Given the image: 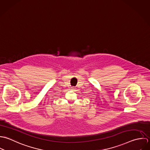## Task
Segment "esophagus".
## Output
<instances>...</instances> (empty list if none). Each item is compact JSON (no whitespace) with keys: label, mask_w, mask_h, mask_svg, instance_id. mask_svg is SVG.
<instances>
[{"label":"esophagus","mask_w":150,"mask_h":150,"mask_svg":"<svg viewBox=\"0 0 150 150\" xmlns=\"http://www.w3.org/2000/svg\"><path fill=\"white\" fill-rule=\"evenodd\" d=\"M74 89H75V88H74V87H72V88H71V90H74Z\"/></svg>","instance_id":"34e87169"}]
</instances>
